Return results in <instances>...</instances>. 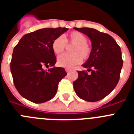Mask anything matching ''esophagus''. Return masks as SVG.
Returning a JSON list of instances; mask_svg holds the SVG:
<instances>
[{
  "label": "esophagus",
  "mask_w": 134,
  "mask_h": 134,
  "mask_svg": "<svg viewBox=\"0 0 134 134\" xmlns=\"http://www.w3.org/2000/svg\"><path fill=\"white\" fill-rule=\"evenodd\" d=\"M65 70H66V71L67 72H70V71L72 70V69H70V68H65Z\"/></svg>",
  "instance_id": "obj_1"
}]
</instances>
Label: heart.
Returning <instances> with one entry per match:
<instances>
[{
	"mask_svg": "<svg viewBox=\"0 0 134 134\" xmlns=\"http://www.w3.org/2000/svg\"><path fill=\"white\" fill-rule=\"evenodd\" d=\"M86 35L76 31H72L62 37H57L52 43V49L55 54H60L64 51L66 44H72L71 54H64L58 58V64L64 68H72L80 63L82 59L87 60L92 53V48L87 42Z\"/></svg>",
	"mask_w": 134,
	"mask_h": 134,
	"instance_id": "b5f03b06",
	"label": "heart"
}]
</instances>
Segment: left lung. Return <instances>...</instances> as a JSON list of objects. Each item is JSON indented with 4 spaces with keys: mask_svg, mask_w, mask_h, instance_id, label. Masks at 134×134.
Instances as JSON below:
<instances>
[{
    "mask_svg": "<svg viewBox=\"0 0 134 134\" xmlns=\"http://www.w3.org/2000/svg\"><path fill=\"white\" fill-rule=\"evenodd\" d=\"M74 29L87 35L92 43L91 56L82 65L91 74L78 71L74 89L80 99L98 101L108 95L119 82L123 66L121 48L109 34L88 27Z\"/></svg>",
    "mask_w": 134,
    "mask_h": 134,
    "instance_id": "1",
    "label": "left lung"
}]
</instances>
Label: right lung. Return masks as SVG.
<instances>
[{
  "label": "right lung",
  "mask_w": 134,
  "mask_h": 134,
  "mask_svg": "<svg viewBox=\"0 0 134 134\" xmlns=\"http://www.w3.org/2000/svg\"><path fill=\"white\" fill-rule=\"evenodd\" d=\"M68 30L66 27L44 28L25 34L13 49L10 71L19 94L35 103H42L55 95L58 84L67 73L55 67L53 40ZM51 68L46 71L45 68Z\"/></svg>",
  "instance_id": "obj_1"
}]
</instances>
